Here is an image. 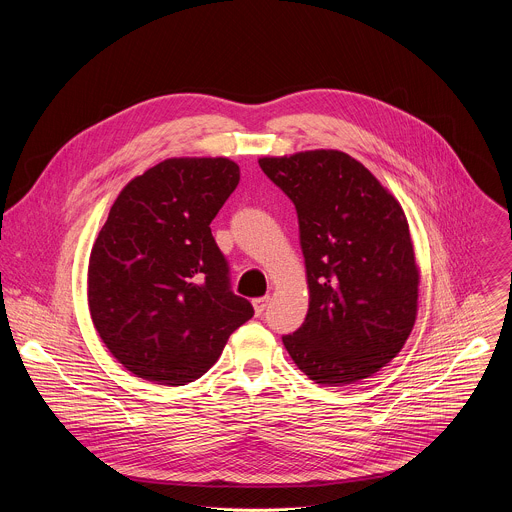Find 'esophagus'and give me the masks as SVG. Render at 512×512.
I'll list each match as a JSON object with an SVG mask.
<instances>
[{"instance_id": "esophagus-1", "label": "esophagus", "mask_w": 512, "mask_h": 512, "mask_svg": "<svg viewBox=\"0 0 512 512\" xmlns=\"http://www.w3.org/2000/svg\"><path fill=\"white\" fill-rule=\"evenodd\" d=\"M267 304H269V298H267V296H265V298H255V300H253V310H255V314L261 316V314L265 312Z\"/></svg>"}]
</instances>
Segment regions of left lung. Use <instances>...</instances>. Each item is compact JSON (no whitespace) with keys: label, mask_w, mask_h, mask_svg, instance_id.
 <instances>
[{"label":"left lung","mask_w":512,"mask_h":512,"mask_svg":"<svg viewBox=\"0 0 512 512\" xmlns=\"http://www.w3.org/2000/svg\"><path fill=\"white\" fill-rule=\"evenodd\" d=\"M259 166L294 202L306 259L308 316L283 346L320 385L375 375L417 316L419 271L401 204L338 150L261 158Z\"/></svg>","instance_id":"8db88e82"}]
</instances>
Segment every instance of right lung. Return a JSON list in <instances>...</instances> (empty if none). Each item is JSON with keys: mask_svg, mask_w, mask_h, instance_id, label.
<instances>
[{"mask_svg": "<svg viewBox=\"0 0 512 512\" xmlns=\"http://www.w3.org/2000/svg\"><path fill=\"white\" fill-rule=\"evenodd\" d=\"M239 180L227 158H170L113 202L89 259V310L135 377L172 387L200 379L253 316L210 231Z\"/></svg>", "mask_w": 512, "mask_h": 512, "instance_id": "1", "label": "right lung"}]
</instances>
